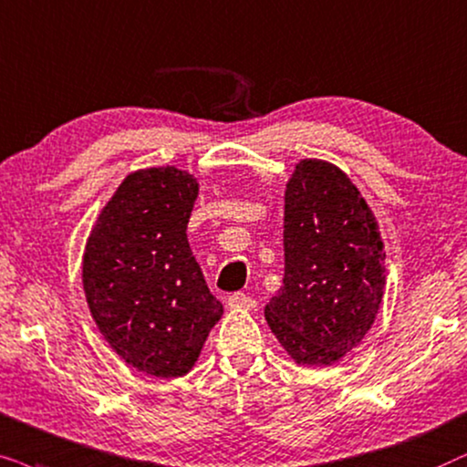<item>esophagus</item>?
Segmentation results:
<instances>
[{
    "instance_id": "esophagus-1",
    "label": "esophagus",
    "mask_w": 467,
    "mask_h": 467,
    "mask_svg": "<svg viewBox=\"0 0 467 467\" xmlns=\"http://www.w3.org/2000/svg\"><path fill=\"white\" fill-rule=\"evenodd\" d=\"M226 306H228V309H234V312H237V309H254L256 307V301H254L252 296L241 295V292H234V295L228 296Z\"/></svg>"
}]
</instances>
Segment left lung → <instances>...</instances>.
<instances>
[{
    "instance_id": "obj_1",
    "label": "left lung",
    "mask_w": 467,
    "mask_h": 467,
    "mask_svg": "<svg viewBox=\"0 0 467 467\" xmlns=\"http://www.w3.org/2000/svg\"><path fill=\"white\" fill-rule=\"evenodd\" d=\"M387 250L374 211L339 166L303 158L284 194V279L266 325L301 368H328L376 322Z\"/></svg>"
}]
</instances>
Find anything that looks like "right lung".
I'll return each instance as SVG.
<instances>
[{"mask_svg": "<svg viewBox=\"0 0 467 467\" xmlns=\"http://www.w3.org/2000/svg\"><path fill=\"white\" fill-rule=\"evenodd\" d=\"M198 190L194 172L177 166L132 171L83 252L85 298L102 337L130 368L164 380L190 374L223 314L185 234Z\"/></svg>", "mask_w": 467, "mask_h": 467, "instance_id": "right-lung-1", "label": "right lung"}]
</instances>
